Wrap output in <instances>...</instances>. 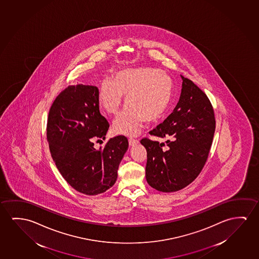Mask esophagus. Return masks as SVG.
<instances>
[{
  "label": "esophagus",
  "instance_id": "34e87169",
  "mask_svg": "<svg viewBox=\"0 0 259 259\" xmlns=\"http://www.w3.org/2000/svg\"><path fill=\"white\" fill-rule=\"evenodd\" d=\"M128 141H129V145L130 146H135L137 143H139V141L137 139H135V138H129Z\"/></svg>",
  "mask_w": 259,
  "mask_h": 259
}]
</instances>
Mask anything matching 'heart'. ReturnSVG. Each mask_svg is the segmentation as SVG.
<instances>
[{"instance_id":"b5f03b06","label":"heart","mask_w":259,"mask_h":259,"mask_svg":"<svg viewBox=\"0 0 259 259\" xmlns=\"http://www.w3.org/2000/svg\"><path fill=\"white\" fill-rule=\"evenodd\" d=\"M174 94V82L165 72L152 68H125L114 79L104 77L99 85L98 98L106 112L116 116L125 95L126 108L115 121L118 134L135 135L144 122H155L168 109Z\"/></svg>"}]
</instances>
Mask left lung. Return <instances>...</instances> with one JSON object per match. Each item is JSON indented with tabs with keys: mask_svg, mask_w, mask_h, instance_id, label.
Masks as SVG:
<instances>
[{
	"mask_svg": "<svg viewBox=\"0 0 259 259\" xmlns=\"http://www.w3.org/2000/svg\"><path fill=\"white\" fill-rule=\"evenodd\" d=\"M181 77L183 88L176 109L150 132L166 142L141 140L147 150V182L162 192L179 191L195 180L206 164L215 130L209 99L191 80Z\"/></svg>",
	"mask_w": 259,
	"mask_h": 259,
	"instance_id": "left-lung-1",
	"label": "left lung"
}]
</instances>
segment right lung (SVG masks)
Instances as JSON below:
<instances>
[{"instance_id":"1","label":"right lung","mask_w":259,"mask_h":259,"mask_svg":"<svg viewBox=\"0 0 259 259\" xmlns=\"http://www.w3.org/2000/svg\"><path fill=\"white\" fill-rule=\"evenodd\" d=\"M99 90L93 85H69L53 101L46 135L57 168L75 191L98 195L112 187L128 140L117 135L96 150L94 142L105 139L109 124L99 108Z\"/></svg>"}]
</instances>
